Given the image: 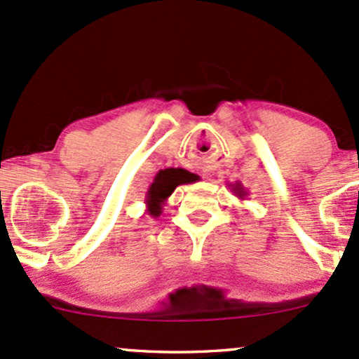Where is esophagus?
<instances>
[{"label":"esophagus","instance_id":"34e87169","mask_svg":"<svg viewBox=\"0 0 359 359\" xmlns=\"http://www.w3.org/2000/svg\"><path fill=\"white\" fill-rule=\"evenodd\" d=\"M205 171H208V169H205Z\"/></svg>","mask_w":359,"mask_h":359}]
</instances>
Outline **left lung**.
<instances>
[{"instance_id":"8db88e82","label":"left lung","mask_w":359,"mask_h":359,"mask_svg":"<svg viewBox=\"0 0 359 359\" xmlns=\"http://www.w3.org/2000/svg\"><path fill=\"white\" fill-rule=\"evenodd\" d=\"M229 188H232V193L237 196V198L244 200L245 196H248V191L244 190L243 183H239V181H237V183H233V184H229Z\"/></svg>"}]
</instances>
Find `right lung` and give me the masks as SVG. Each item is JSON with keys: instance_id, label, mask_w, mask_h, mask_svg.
<instances>
[{"instance_id": "obj_1", "label": "right lung", "mask_w": 359, "mask_h": 359, "mask_svg": "<svg viewBox=\"0 0 359 359\" xmlns=\"http://www.w3.org/2000/svg\"><path fill=\"white\" fill-rule=\"evenodd\" d=\"M193 180V176L188 171L180 168H168L161 169L154 176V181L151 183L146 193V207L147 213L151 217H159L163 213V207L166 200L171 196V193L180 187L187 184Z\"/></svg>"}]
</instances>
